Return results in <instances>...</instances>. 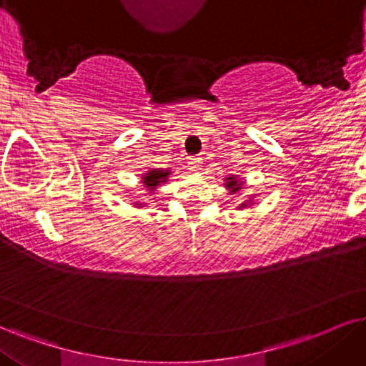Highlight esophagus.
Returning <instances> with one entry per match:
<instances>
[{
    "instance_id": "obj_1",
    "label": "esophagus",
    "mask_w": 366,
    "mask_h": 366,
    "mask_svg": "<svg viewBox=\"0 0 366 366\" xmlns=\"http://www.w3.org/2000/svg\"><path fill=\"white\" fill-rule=\"evenodd\" d=\"M188 166H190L192 171H198L202 169V157H197V156H192L190 161H188Z\"/></svg>"
}]
</instances>
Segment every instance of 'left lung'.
<instances>
[{
    "label": "left lung",
    "mask_w": 366,
    "mask_h": 366,
    "mask_svg": "<svg viewBox=\"0 0 366 366\" xmlns=\"http://www.w3.org/2000/svg\"><path fill=\"white\" fill-rule=\"evenodd\" d=\"M225 187L229 188V192H231V193H237L239 190H241L242 183L237 182L236 176H229V178H225ZM247 204H251V200L249 202H244V204H241V209H244V207H247Z\"/></svg>",
    "instance_id": "left-lung-1"
}]
</instances>
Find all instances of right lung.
Here are the masks:
<instances>
[{"instance_id": "right-lung-1", "label": "right lung", "mask_w": 366, "mask_h": 366, "mask_svg": "<svg viewBox=\"0 0 366 366\" xmlns=\"http://www.w3.org/2000/svg\"><path fill=\"white\" fill-rule=\"evenodd\" d=\"M169 173H171V169H151V171H147V173L142 176L144 187L147 188L149 193H152L157 187H159L161 183L168 182ZM135 205L141 207L142 204H135Z\"/></svg>"}]
</instances>
